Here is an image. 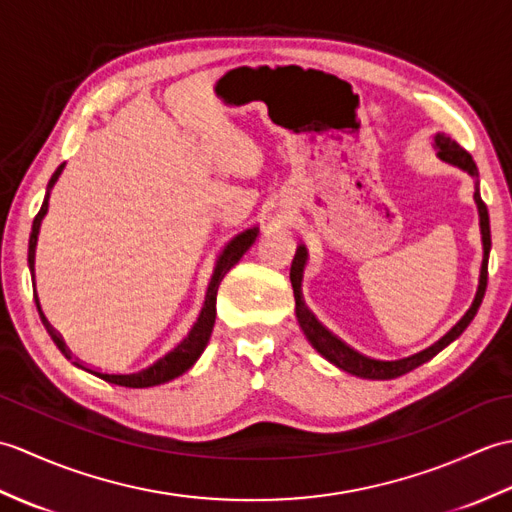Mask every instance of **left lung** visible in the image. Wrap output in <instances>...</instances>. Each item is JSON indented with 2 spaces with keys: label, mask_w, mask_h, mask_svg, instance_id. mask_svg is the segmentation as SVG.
<instances>
[{
  "label": "left lung",
  "mask_w": 512,
  "mask_h": 512,
  "mask_svg": "<svg viewBox=\"0 0 512 512\" xmlns=\"http://www.w3.org/2000/svg\"><path fill=\"white\" fill-rule=\"evenodd\" d=\"M436 149H438V158L449 162L453 167H460L462 171L469 173V176L475 178V204H477V213H480V231H482V246H484V259H482V270H480V286H477L475 299L471 303V308L466 310L464 317L453 325V328L442 336L440 341L433 343L427 350H422L413 356L407 358H398V361H376V358H369L365 354H358L356 350H352L350 345L343 343L339 336H334L325 325L314 317V314L308 310L306 301L301 297V279H303V268H306V246H297L295 259H292L290 266V281H292V292H295V312H297V321L301 325L303 334L310 341V345L317 350L323 358H328L330 363H334L339 369L347 374L361 376V378H372V380H389V378H398L402 374L411 372L418 365L431 361L433 356L438 352H442L451 341L458 339V336L469 328V323L473 321V317L477 314V308L484 299L486 292V281H488V255H491V224H488V209L480 195V180H477V167L475 160L471 158V154L466 149H462L453 138H449L447 134H436Z\"/></svg>",
  "instance_id": "obj_1"
}]
</instances>
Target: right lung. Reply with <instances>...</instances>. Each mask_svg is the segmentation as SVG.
<instances>
[{
	"instance_id": "add662e5",
	"label": "right lung",
	"mask_w": 512,
	"mask_h": 512,
	"mask_svg": "<svg viewBox=\"0 0 512 512\" xmlns=\"http://www.w3.org/2000/svg\"><path fill=\"white\" fill-rule=\"evenodd\" d=\"M63 167L65 165H59V169L52 173V178L48 182L46 198H43L41 209L35 215V222H32V233H30V242H28V268H30L32 275H35V248H37L39 226H41L43 215L48 213L50 189L54 187V182L59 180ZM257 233H259L257 226L246 228L244 233L235 235L231 242L226 244V248L222 250V255L217 257V262H215L213 277L209 281V290H206V299H204V306H202V312H200L198 321L193 323V328L189 330V334L184 336V339L176 347H173L171 352H167L165 356L158 358L156 363H151V365H147L143 369H138V372H129V374H107V372H101V369H88L81 361H74V365L81 367V369H88L90 374L107 380V383H114V385H121V387H134V389L162 385V383H169V380H173V378L182 376L189 367H193L195 361H198L200 354L204 352L206 343H209V339H211V332H213V325H215V299H217V288H220V281L224 279V275L228 273V270H231L239 262V259H242V255L246 253V250L253 246ZM35 301H37L39 317H41L43 325H46L50 339L54 341V345L59 347L61 354L68 358V361H72V354H70L68 347H65L61 334L52 328L46 317H43L41 306H39V299H37V292H35Z\"/></svg>"
}]
</instances>
